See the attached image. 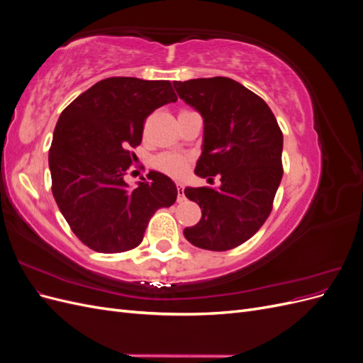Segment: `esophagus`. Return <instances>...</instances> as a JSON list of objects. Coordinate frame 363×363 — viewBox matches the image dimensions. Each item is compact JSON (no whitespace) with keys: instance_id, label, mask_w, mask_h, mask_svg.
<instances>
[{"instance_id":"34e87169","label":"esophagus","mask_w":363,"mask_h":363,"mask_svg":"<svg viewBox=\"0 0 363 363\" xmlns=\"http://www.w3.org/2000/svg\"><path fill=\"white\" fill-rule=\"evenodd\" d=\"M184 200V189L183 184L177 183V201H183Z\"/></svg>"}]
</instances>
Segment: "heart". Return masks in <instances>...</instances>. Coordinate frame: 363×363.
Here are the masks:
<instances>
[{"instance_id": "heart-1", "label": "heart", "mask_w": 363, "mask_h": 363, "mask_svg": "<svg viewBox=\"0 0 363 363\" xmlns=\"http://www.w3.org/2000/svg\"><path fill=\"white\" fill-rule=\"evenodd\" d=\"M156 168L164 174L172 175V177H179L188 167V159L182 155H175V152H167L162 155L155 160Z\"/></svg>"}]
</instances>
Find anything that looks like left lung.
Returning <instances> with one entry per match:
<instances>
[{"mask_svg": "<svg viewBox=\"0 0 363 363\" xmlns=\"http://www.w3.org/2000/svg\"><path fill=\"white\" fill-rule=\"evenodd\" d=\"M179 96L204 119V145L195 174L221 177L219 189L186 188L201 219L184 228L195 247L227 251L267 221L283 175V133L269 106L227 77L175 82Z\"/></svg>", "mask_w": 363, "mask_h": 363, "instance_id": "8db88e82", "label": "left lung"}]
</instances>
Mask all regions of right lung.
<instances>
[{"label":"right lung","mask_w":363,"mask_h":363,"mask_svg":"<svg viewBox=\"0 0 363 363\" xmlns=\"http://www.w3.org/2000/svg\"><path fill=\"white\" fill-rule=\"evenodd\" d=\"M177 101L168 80L111 77L95 83L60 113L48 152L51 191L74 235L98 252L136 248L151 216L177 200L168 175L151 171L135 189L133 164L145 119Z\"/></svg>","instance_id":"obj_1"}]
</instances>
